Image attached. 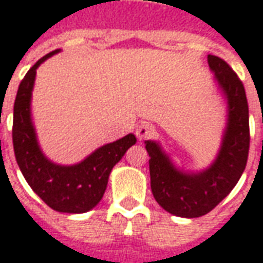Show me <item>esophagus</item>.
Instances as JSON below:
<instances>
[{
  "label": "esophagus",
  "mask_w": 263,
  "mask_h": 263,
  "mask_svg": "<svg viewBox=\"0 0 263 263\" xmlns=\"http://www.w3.org/2000/svg\"><path fill=\"white\" fill-rule=\"evenodd\" d=\"M154 135H156V128L148 123H141L140 126L136 128V136H137L139 140H146V139H150Z\"/></svg>",
  "instance_id": "esophagus-1"
}]
</instances>
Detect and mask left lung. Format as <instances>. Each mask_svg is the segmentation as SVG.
<instances>
[{
    "instance_id": "1",
    "label": "left lung",
    "mask_w": 263,
    "mask_h": 263,
    "mask_svg": "<svg viewBox=\"0 0 263 263\" xmlns=\"http://www.w3.org/2000/svg\"><path fill=\"white\" fill-rule=\"evenodd\" d=\"M208 65L228 107L227 127L214 163L195 173L180 170L157 141H146L153 195L165 211L177 217H202L214 210L235 187L247 165L249 110L245 87L224 59L208 55Z\"/></svg>"
}]
</instances>
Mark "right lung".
<instances>
[{"label": "right lung", "instance_id": "add662e5", "mask_svg": "<svg viewBox=\"0 0 263 263\" xmlns=\"http://www.w3.org/2000/svg\"><path fill=\"white\" fill-rule=\"evenodd\" d=\"M58 52L59 49L41 58L20 83L14 103L12 143L18 167L35 194L55 211L82 214L98 205L105 194L111 168L137 140L130 133L99 147L73 165L55 164L45 157L31 117V96L38 66Z\"/></svg>", "mask_w": 263, "mask_h": 263}]
</instances>
